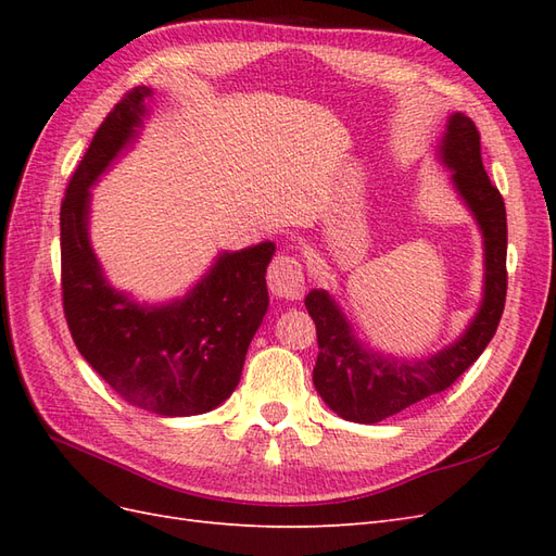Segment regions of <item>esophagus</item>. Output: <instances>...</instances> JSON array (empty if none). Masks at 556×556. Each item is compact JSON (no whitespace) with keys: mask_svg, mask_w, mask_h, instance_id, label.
<instances>
[{"mask_svg":"<svg viewBox=\"0 0 556 556\" xmlns=\"http://www.w3.org/2000/svg\"><path fill=\"white\" fill-rule=\"evenodd\" d=\"M266 282L268 290L280 299H301V294L306 290L304 266H301V262L294 255H290V252H282V255L274 257V262L268 264Z\"/></svg>","mask_w":556,"mask_h":556,"instance_id":"esophagus-1","label":"esophagus"}]
</instances>
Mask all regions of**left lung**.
<instances>
[{
    "label": "left lung",
    "instance_id": "1",
    "mask_svg": "<svg viewBox=\"0 0 556 556\" xmlns=\"http://www.w3.org/2000/svg\"><path fill=\"white\" fill-rule=\"evenodd\" d=\"M441 162L452 172V185L464 199L484 239L482 304L457 341L425 359H399L366 350L325 290L306 296L317 331L313 382L327 406L348 422L376 425L417 401L439 394L473 364L494 339L506 306L508 223L501 192L486 176L480 155V131L464 113H452L441 141Z\"/></svg>",
    "mask_w": 556,
    "mask_h": 556
}]
</instances>
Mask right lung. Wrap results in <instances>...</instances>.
Here are the masks:
<instances>
[{"label": "right lung", "mask_w": 556, "mask_h": 556, "mask_svg": "<svg viewBox=\"0 0 556 556\" xmlns=\"http://www.w3.org/2000/svg\"><path fill=\"white\" fill-rule=\"evenodd\" d=\"M153 90H129L104 117L74 172L60 208L62 304L72 339L127 403L155 415H201L237 390L248 345L268 308L264 241L223 252L182 299L143 306L113 290L90 237V188L139 137Z\"/></svg>", "instance_id": "obj_1"}]
</instances>
